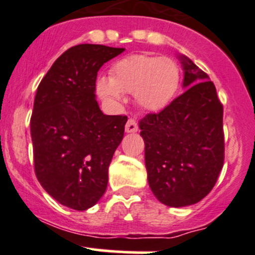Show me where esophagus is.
<instances>
[{
    "instance_id": "34e87169",
    "label": "esophagus",
    "mask_w": 255,
    "mask_h": 255,
    "mask_svg": "<svg viewBox=\"0 0 255 255\" xmlns=\"http://www.w3.org/2000/svg\"><path fill=\"white\" fill-rule=\"evenodd\" d=\"M137 130H138L137 122H135L134 120H132V118H129V120L127 121V123H126V132H127V133H135Z\"/></svg>"
}]
</instances>
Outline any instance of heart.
Segmentation results:
<instances>
[{
	"label": "heart",
	"instance_id": "b5f03b06",
	"mask_svg": "<svg viewBox=\"0 0 255 255\" xmlns=\"http://www.w3.org/2000/svg\"><path fill=\"white\" fill-rule=\"evenodd\" d=\"M180 85V69L166 56L133 54L112 65L110 78L96 80L97 96L109 105L122 104L123 94H134L140 109L158 112L175 97Z\"/></svg>",
	"mask_w": 255,
	"mask_h": 255
}]
</instances>
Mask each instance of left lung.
<instances>
[{
	"mask_svg": "<svg viewBox=\"0 0 255 255\" xmlns=\"http://www.w3.org/2000/svg\"><path fill=\"white\" fill-rule=\"evenodd\" d=\"M177 59L185 92L139 122L149 187L169 207L190 206L207 196L225 159L223 107L215 85L186 55Z\"/></svg>",
	"mask_w": 255,
	"mask_h": 255,
	"instance_id": "obj_1",
	"label": "left lung"
}]
</instances>
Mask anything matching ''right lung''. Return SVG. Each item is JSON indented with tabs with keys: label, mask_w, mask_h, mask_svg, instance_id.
<instances>
[{
	"label": "right lung",
	"mask_w": 255,
	"mask_h": 255,
	"mask_svg": "<svg viewBox=\"0 0 255 255\" xmlns=\"http://www.w3.org/2000/svg\"><path fill=\"white\" fill-rule=\"evenodd\" d=\"M125 48L79 44L61 54L37 89L30 135L38 181L76 211L100 201L109 166L125 134L126 116H107L96 101L97 73Z\"/></svg>",
	"instance_id": "obj_1"
}]
</instances>
